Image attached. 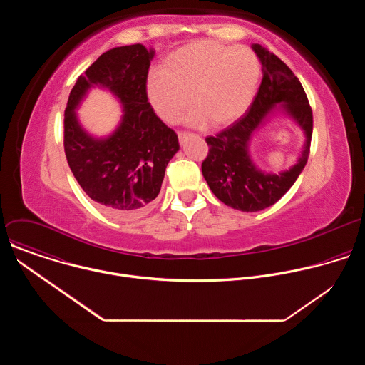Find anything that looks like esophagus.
<instances>
[{
  "instance_id": "esophagus-1",
  "label": "esophagus",
  "mask_w": 365,
  "mask_h": 365,
  "mask_svg": "<svg viewBox=\"0 0 365 365\" xmlns=\"http://www.w3.org/2000/svg\"><path fill=\"white\" fill-rule=\"evenodd\" d=\"M187 135H189L187 133H178V137H179V141H180V143H183V141L187 138Z\"/></svg>"
}]
</instances>
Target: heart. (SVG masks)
<instances>
[{"instance_id": "b5f03b06", "label": "heart", "mask_w": 365, "mask_h": 365, "mask_svg": "<svg viewBox=\"0 0 365 365\" xmlns=\"http://www.w3.org/2000/svg\"><path fill=\"white\" fill-rule=\"evenodd\" d=\"M259 79V62L247 47L202 40L186 44L163 62L162 71L147 78V98L165 123L186 121L192 127H225L250 107ZM191 98H188V95Z\"/></svg>"}]
</instances>
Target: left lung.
<instances>
[{
  "label": "left lung",
  "instance_id": "obj_1",
  "mask_svg": "<svg viewBox=\"0 0 365 365\" xmlns=\"http://www.w3.org/2000/svg\"><path fill=\"white\" fill-rule=\"evenodd\" d=\"M252 50L263 65V81L245 117L206 137L210 147L202 162V175L212 193L225 205L242 212H257L274 205L296 182L306 166L314 115L299 79L276 55L259 44ZM277 105L304 131L307 141L301 158L289 171L276 175L258 170L250 160L247 143L252 134L268 119Z\"/></svg>",
  "mask_w": 365,
  "mask_h": 365
}]
</instances>
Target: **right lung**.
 Returning a JSON list of instances; mask_svg holds the SVG:
<instances>
[{
    "instance_id": "1",
    "label": "right lung",
    "mask_w": 365,
    "mask_h": 365,
    "mask_svg": "<svg viewBox=\"0 0 365 365\" xmlns=\"http://www.w3.org/2000/svg\"><path fill=\"white\" fill-rule=\"evenodd\" d=\"M153 48L131 44L101 55L81 75L65 110V153L83 192L111 215L135 218L150 210L179 150L176 133L154 114L147 98ZM95 84L111 90L125 110L118 130L106 139L88 135L74 111Z\"/></svg>"
}]
</instances>
